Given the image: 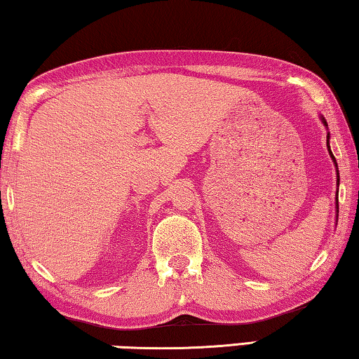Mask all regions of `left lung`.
Here are the masks:
<instances>
[{
    "mask_svg": "<svg viewBox=\"0 0 359 359\" xmlns=\"http://www.w3.org/2000/svg\"><path fill=\"white\" fill-rule=\"evenodd\" d=\"M323 120V123L327 126V123H326V120L325 118H321ZM327 150H330V155L332 156V160H334V163H336V158H334V155H332V151H331V149H330V135H327ZM336 166H337V163H336ZM337 185H339V171H337ZM337 194H339V191H337ZM336 209H337V214H339V201H337V198H336Z\"/></svg>",
    "mask_w": 359,
    "mask_h": 359,
    "instance_id": "left-lung-1",
    "label": "left lung"
}]
</instances>
